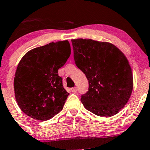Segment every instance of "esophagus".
Listing matches in <instances>:
<instances>
[{
	"label": "esophagus",
	"instance_id": "34e87169",
	"mask_svg": "<svg viewBox=\"0 0 150 150\" xmlns=\"http://www.w3.org/2000/svg\"><path fill=\"white\" fill-rule=\"evenodd\" d=\"M71 91L73 92H77V87H73V88L71 89Z\"/></svg>",
	"mask_w": 150,
	"mask_h": 150
}]
</instances>
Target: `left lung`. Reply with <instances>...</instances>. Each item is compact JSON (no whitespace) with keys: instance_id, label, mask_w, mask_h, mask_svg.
Returning <instances> with one entry per match:
<instances>
[{"instance_id":"left-lung-1","label":"left lung","mask_w":150,"mask_h":150,"mask_svg":"<svg viewBox=\"0 0 150 150\" xmlns=\"http://www.w3.org/2000/svg\"><path fill=\"white\" fill-rule=\"evenodd\" d=\"M74 60L89 82L81 96L87 110L112 116L128 102L133 88L132 73L125 55L116 46L92 39H72Z\"/></svg>"}]
</instances>
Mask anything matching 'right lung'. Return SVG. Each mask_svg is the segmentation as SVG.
Returning a JSON list of instances; mask_svg holds the SVG:
<instances>
[{
    "instance_id": "1",
    "label": "right lung",
    "mask_w": 150,
    "mask_h": 150,
    "mask_svg": "<svg viewBox=\"0 0 150 150\" xmlns=\"http://www.w3.org/2000/svg\"><path fill=\"white\" fill-rule=\"evenodd\" d=\"M70 53L65 40L35 48L22 57L15 75L14 89L19 107L27 116L47 120L63 109L69 93L58 71Z\"/></svg>"
}]
</instances>
